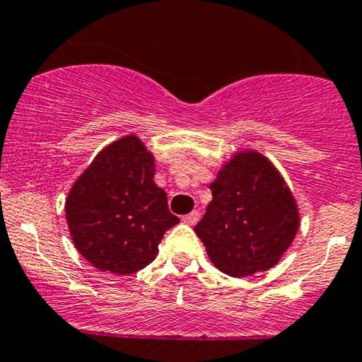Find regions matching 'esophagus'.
<instances>
[{
	"mask_svg": "<svg viewBox=\"0 0 362 362\" xmlns=\"http://www.w3.org/2000/svg\"><path fill=\"white\" fill-rule=\"evenodd\" d=\"M182 221H184V223L189 224V226L197 224V221H199V212H197V211H192V212H190V214H187V216L182 217Z\"/></svg>",
	"mask_w": 362,
	"mask_h": 362,
	"instance_id": "34e87169",
	"label": "esophagus"
}]
</instances>
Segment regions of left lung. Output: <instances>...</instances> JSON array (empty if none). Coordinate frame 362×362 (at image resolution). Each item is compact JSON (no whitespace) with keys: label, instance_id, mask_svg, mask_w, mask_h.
Listing matches in <instances>:
<instances>
[{"label":"left lung","instance_id":"obj_1","mask_svg":"<svg viewBox=\"0 0 362 362\" xmlns=\"http://www.w3.org/2000/svg\"><path fill=\"white\" fill-rule=\"evenodd\" d=\"M212 200L194 230L226 275L267 272L288 251L300 228L298 204L264 155L238 150L211 184Z\"/></svg>","mask_w":362,"mask_h":362}]
</instances>
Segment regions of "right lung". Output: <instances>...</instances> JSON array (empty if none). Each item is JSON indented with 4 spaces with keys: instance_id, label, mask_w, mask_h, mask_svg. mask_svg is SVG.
Instances as JSON below:
<instances>
[{
    "instance_id": "obj_1",
    "label": "right lung",
    "mask_w": 362,
    "mask_h": 362,
    "mask_svg": "<svg viewBox=\"0 0 362 362\" xmlns=\"http://www.w3.org/2000/svg\"><path fill=\"white\" fill-rule=\"evenodd\" d=\"M153 177L155 156L132 133L104 146L74 182L65 217L74 246L93 267L132 275L156 258L178 217Z\"/></svg>"
}]
</instances>
